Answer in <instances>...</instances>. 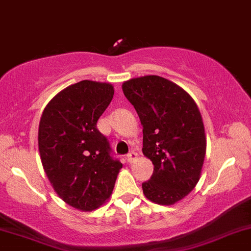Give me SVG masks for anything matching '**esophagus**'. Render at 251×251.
I'll list each match as a JSON object with an SVG mask.
<instances>
[{"label":"esophagus","instance_id":"esophagus-1","mask_svg":"<svg viewBox=\"0 0 251 251\" xmlns=\"http://www.w3.org/2000/svg\"><path fill=\"white\" fill-rule=\"evenodd\" d=\"M137 157H138V155H137V152H134V151H131V152L127 155V161L130 162V163H132V162H133L134 159H137Z\"/></svg>","mask_w":251,"mask_h":251}]
</instances>
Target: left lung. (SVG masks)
I'll list each match as a JSON object with an SVG mask.
<instances>
[{
  "label": "left lung",
  "mask_w": 251,
  "mask_h": 251,
  "mask_svg": "<svg viewBox=\"0 0 251 251\" xmlns=\"http://www.w3.org/2000/svg\"><path fill=\"white\" fill-rule=\"evenodd\" d=\"M123 92L143 125V153L153 164L143 193L158 205H174L201 174L206 136L199 108L186 90L161 76L128 79Z\"/></svg>",
  "instance_id": "8db88e82"
}]
</instances>
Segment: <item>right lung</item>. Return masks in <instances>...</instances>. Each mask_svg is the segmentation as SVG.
<instances>
[{
	"mask_svg": "<svg viewBox=\"0 0 251 251\" xmlns=\"http://www.w3.org/2000/svg\"><path fill=\"white\" fill-rule=\"evenodd\" d=\"M113 95L112 84L84 79L59 92L41 114L38 145L44 170L60 199L77 210L100 207L123 168L96 127Z\"/></svg>",
	"mask_w": 251,
	"mask_h": 251,
	"instance_id": "1",
	"label": "right lung"
}]
</instances>
